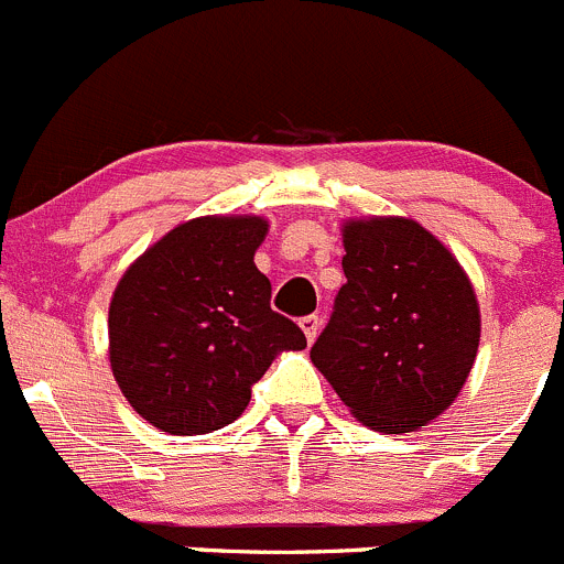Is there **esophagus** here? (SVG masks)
I'll return each instance as SVG.
<instances>
[{
  "label": "esophagus",
  "instance_id": "1",
  "mask_svg": "<svg viewBox=\"0 0 564 564\" xmlns=\"http://www.w3.org/2000/svg\"><path fill=\"white\" fill-rule=\"evenodd\" d=\"M299 326H301V332H304L306 343H315L317 328H321V317H317V315H306V317H301Z\"/></svg>",
  "mask_w": 564,
  "mask_h": 564
}]
</instances>
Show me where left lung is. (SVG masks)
<instances>
[{"label":"left lung","instance_id":"obj_1","mask_svg":"<svg viewBox=\"0 0 564 564\" xmlns=\"http://www.w3.org/2000/svg\"><path fill=\"white\" fill-rule=\"evenodd\" d=\"M345 282L310 359L350 414L411 433L453 405L479 345V304L455 254L403 216L343 221Z\"/></svg>","mask_w":564,"mask_h":564}]
</instances>
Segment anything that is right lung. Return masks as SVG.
<instances>
[{
	"instance_id": "add662e5",
	"label": "right lung",
	"mask_w": 564,
	"mask_h": 564,
	"mask_svg": "<svg viewBox=\"0 0 564 564\" xmlns=\"http://www.w3.org/2000/svg\"><path fill=\"white\" fill-rule=\"evenodd\" d=\"M269 232L260 216L183 221L128 265L109 304L115 381L142 420L172 436L230 425L276 354L306 348L271 310L254 265Z\"/></svg>"
}]
</instances>
